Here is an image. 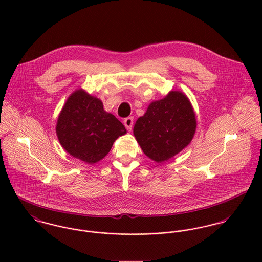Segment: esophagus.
Listing matches in <instances>:
<instances>
[{"label":"esophagus","instance_id":"1","mask_svg":"<svg viewBox=\"0 0 262 262\" xmlns=\"http://www.w3.org/2000/svg\"><path fill=\"white\" fill-rule=\"evenodd\" d=\"M124 125L127 128L128 131H131L132 126H133V117H128L124 120Z\"/></svg>","mask_w":262,"mask_h":262}]
</instances>
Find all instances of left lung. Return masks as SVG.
I'll return each mask as SVG.
<instances>
[{
	"label": "left lung",
	"mask_w": 262,
	"mask_h": 262,
	"mask_svg": "<svg viewBox=\"0 0 262 262\" xmlns=\"http://www.w3.org/2000/svg\"><path fill=\"white\" fill-rule=\"evenodd\" d=\"M195 129V114L186 94L171 91L150 104L136 121L133 133L144 154L161 163L185 149Z\"/></svg>",
	"instance_id": "left-lung-1"
}]
</instances>
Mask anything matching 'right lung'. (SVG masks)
Wrapping results in <instances>:
<instances>
[{
	"label": "right lung",
	"mask_w": 262,
	"mask_h": 262,
	"mask_svg": "<svg viewBox=\"0 0 262 262\" xmlns=\"http://www.w3.org/2000/svg\"><path fill=\"white\" fill-rule=\"evenodd\" d=\"M127 133L124 125L104 110L97 97L78 89L68 98L56 123V135L68 153L85 163L102 160L115 140Z\"/></svg>",
	"instance_id": "right-lung-1"
}]
</instances>
